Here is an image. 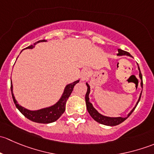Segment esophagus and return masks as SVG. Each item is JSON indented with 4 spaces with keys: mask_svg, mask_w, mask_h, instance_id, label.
Returning a JSON list of instances; mask_svg holds the SVG:
<instances>
[{
    "mask_svg": "<svg viewBox=\"0 0 154 154\" xmlns=\"http://www.w3.org/2000/svg\"><path fill=\"white\" fill-rule=\"evenodd\" d=\"M89 71H88V68H85V69H83V71H82V73H81V79L83 80H86L87 77H88V75H89Z\"/></svg>",
    "mask_w": 154,
    "mask_h": 154,
    "instance_id": "34e87169",
    "label": "esophagus"
}]
</instances>
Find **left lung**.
I'll use <instances>...</instances> for the list:
<instances>
[{
	"label": "left lung",
	"instance_id": "8db88e82",
	"mask_svg": "<svg viewBox=\"0 0 154 154\" xmlns=\"http://www.w3.org/2000/svg\"><path fill=\"white\" fill-rule=\"evenodd\" d=\"M118 51H119V54H118V56L127 55V56H129V57H132V56L130 55V54H129L128 52L123 51V50L119 49V50H118ZM138 66H139V65H138ZM139 77H140L141 80H142V73H141V71H140V68H139ZM86 86H87V87H88V88H87V91H86V97H85V99H86V108H87V110H88V113H89L90 116H91V118H92V119H94V121H96V122H98V123L102 124V125H106V126H116V125H120L121 123H122V122H125L126 119H127V118H128L129 116H130V115L132 114V112H133L134 111V109H136V106H137L138 103H139V100H140L141 96H142V92H141L140 97H139L138 102H137V103H136V106H135L134 108H133V109L131 110V112H130L129 113L128 116H127V117H126V118H122V117H117V118L106 117V116H102L101 114H100V113H99L98 112H97V110H96L95 109H94V107H93L92 104H91V103L89 102V98H88V94H89V92H90V87H89V86H88V83H86ZM141 86H142V87H143V86H142V83H141Z\"/></svg>",
	"mask_w": 154,
	"mask_h": 154
}]
</instances>
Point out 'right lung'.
Returning a JSON list of instances; mask_svg holds the SVG:
<instances>
[{
	"instance_id": "right-lung-1",
	"label": "right lung",
	"mask_w": 154,
	"mask_h": 154,
	"mask_svg": "<svg viewBox=\"0 0 154 154\" xmlns=\"http://www.w3.org/2000/svg\"><path fill=\"white\" fill-rule=\"evenodd\" d=\"M46 42L45 40H40V41L35 42L32 45L28 46L27 48L29 49H32L34 48V46L38 42ZM77 83H79V80L74 82V83H71V84H68L66 86V88L64 90V92H63V96H62L61 98L60 99L58 102H57L56 104H54V106L48 107V108H45L42 109L37 110V111H30V110L24 108L20 105L18 104L16 100L15 99L13 94H12V84L11 85V91H12V99H13L14 103L15 104V106L18 108V109L25 116L27 119H28L29 120L32 121V122H36V123H41V124H49L52 123V122H56L57 119H59L60 118V116L63 114V112L66 110V103L67 101L68 98L69 97V96L71 95V92L73 91V88L74 86L77 84Z\"/></svg>"
}]
</instances>
